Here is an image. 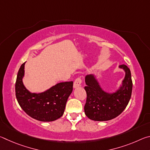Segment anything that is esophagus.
Masks as SVG:
<instances>
[{"instance_id": "esophagus-1", "label": "esophagus", "mask_w": 150, "mask_h": 150, "mask_svg": "<svg viewBox=\"0 0 150 150\" xmlns=\"http://www.w3.org/2000/svg\"><path fill=\"white\" fill-rule=\"evenodd\" d=\"M83 83V78L82 77H78L74 81V83H73V87L74 88H77L78 87L81 86V85Z\"/></svg>"}]
</instances>
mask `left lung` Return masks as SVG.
<instances>
[{"mask_svg": "<svg viewBox=\"0 0 150 150\" xmlns=\"http://www.w3.org/2000/svg\"><path fill=\"white\" fill-rule=\"evenodd\" d=\"M126 72L122 86L112 94L104 91L93 75L85 77L87 100L85 113L91 120L107 121L117 117L122 112L130 101L132 91L131 72L125 65L119 66Z\"/></svg>", "mask_w": 150, "mask_h": 150, "instance_id": "obj_1", "label": "left lung"}]
</instances>
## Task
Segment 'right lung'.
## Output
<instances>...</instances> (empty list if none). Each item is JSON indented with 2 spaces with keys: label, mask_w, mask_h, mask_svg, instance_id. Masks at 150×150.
Instances as JSON below:
<instances>
[{
  "label": "right lung",
  "mask_w": 150,
  "mask_h": 150,
  "mask_svg": "<svg viewBox=\"0 0 150 150\" xmlns=\"http://www.w3.org/2000/svg\"><path fill=\"white\" fill-rule=\"evenodd\" d=\"M25 63L18 72L15 92L20 107L30 117L42 122H52L64 112L66 103L73 91V81L57 83L42 93H31L22 83Z\"/></svg>",
  "instance_id": "1"
}]
</instances>
